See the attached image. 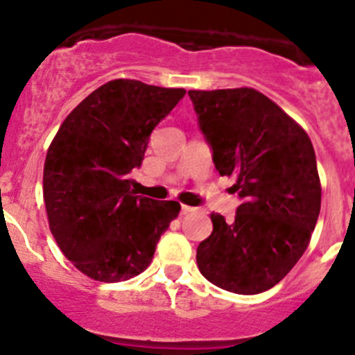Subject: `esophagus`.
Here are the masks:
<instances>
[{
	"mask_svg": "<svg viewBox=\"0 0 355 355\" xmlns=\"http://www.w3.org/2000/svg\"><path fill=\"white\" fill-rule=\"evenodd\" d=\"M192 211H196V207H192V206H187V204H182V214L192 213Z\"/></svg>",
	"mask_w": 355,
	"mask_h": 355,
	"instance_id": "esophagus-1",
	"label": "esophagus"
}]
</instances>
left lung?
Returning <instances> with one entry per match:
<instances>
[{
    "label": "left lung",
    "instance_id": "8db88e82",
    "mask_svg": "<svg viewBox=\"0 0 355 355\" xmlns=\"http://www.w3.org/2000/svg\"><path fill=\"white\" fill-rule=\"evenodd\" d=\"M221 177L242 204L234 221L211 214L198 266L216 287L242 295L275 287L307 249L321 209L309 135L256 89L189 91Z\"/></svg>",
    "mask_w": 355,
    "mask_h": 355
}]
</instances>
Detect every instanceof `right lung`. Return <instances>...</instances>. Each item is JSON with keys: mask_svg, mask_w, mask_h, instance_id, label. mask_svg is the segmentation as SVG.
I'll return each mask as SVG.
<instances>
[{"mask_svg": "<svg viewBox=\"0 0 355 355\" xmlns=\"http://www.w3.org/2000/svg\"><path fill=\"white\" fill-rule=\"evenodd\" d=\"M185 89L116 78L65 118L48 149L42 177L49 228L62 252L89 278L106 284L137 277L178 216L177 200L135 196L139 168L155 127Z\"/></svg>", "mask_w": 355, "mask_h": 355, "instance_id": "1", "label": "right lung"}]
</instances>
